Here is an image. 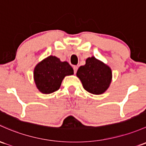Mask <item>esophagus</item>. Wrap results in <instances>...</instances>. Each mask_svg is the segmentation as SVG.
<instances>
[{"label": "esophagus", "mask_w": 146, "mask_h": 146, "mask_svg": "<svg viewBox=\"0 0 146 146\" xmlns=\"http://www.w3.org/2000/svg\"><path fill=\"white\" fill-rule=\"evenodd\" d=\"M78 68V67L77 66H73V70H74L75 73H76V72H77Z\"/></svg>", "instance_id": "1"}]
</instances>
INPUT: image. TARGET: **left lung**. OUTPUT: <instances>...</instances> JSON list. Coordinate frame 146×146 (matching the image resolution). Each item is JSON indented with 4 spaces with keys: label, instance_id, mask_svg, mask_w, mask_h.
I'll use <instances>...</instances> for the list:
<instances>
[{
    "label": "left lung",
    "instance_id": "left-lung-1",
    "mask_svg": "<svg viewBox=\"0 0 146 146\" xmlns=\"http://www.w3.org/2000/svg\"><path fill=\"white\" fill-rule=\"evenodd\" d=\"M76 75L86 91L94 94L104 93L111 82V69L94 56L87 58L85 65L78 68Z\"/></svg>",
    "mask_w": 146,
    "mask_h": 146
}]
</instances>
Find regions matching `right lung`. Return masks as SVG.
Masks as SVG:
<instances>
[{
	"mask_svg": "<svg viewBox=\"0 0 146 146\" xmlns=\"http://www.w3.org/2000/svg\"><path fill=\"white\" fill-rule=\"evenodd\" d=\"M73 74V69L68 62H62L53 56H48L39 63L33 73L37 88L44 94L57 91L64 77Z\"/></svg>",
	"mask_w": 146,
	"mask_h": 146,
	"instance_id": "right-lung-1",
	"label": "right lung"
}]
</instances>
